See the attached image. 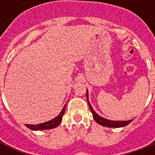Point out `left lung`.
Listing matches in <instances>:
<instances>
[{
    "instance_id": "8db88e82",
    "label": "left lung",
    "mask_w": 155,
    "mask_h": 155,
    "mask_svg": "<svg viewBox=\"0 0 155 155\" xmlns=\"http://www.w3.org/2000/svg\"><path fill=\"white\" fill-rule=\"evenodd\" d=\"M87 103H88V105H89L90 110L92 113V117L94 118V120L97 121L99 125H103V126H105V127H109V128H120V127H124L125 125H129L133 120H108V119H105V118L102 117L101 116H99L96 112L94 111V109L92 108V105L90 104L89 100H88V92H87Z\"/></svg>"
}]
</instances>
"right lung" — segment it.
Returning a JSON list of instances; mask_svg holds the SVG:
<instances>
[{
  "instance_id": "right-lung-1",
  "label": "right lung",
  "mask_w": 155,
  "mask_h": 155,
  "mask_svg": "<svg viewBox=\"0 0 155 155\" xmlns=\"http://www.w3.org/2000/svg\"><path fill=\"white\" fill-rule=\"evenodd\" d=\"M65 108L66 104L63 106V109L60 112V113L58 114L56 117H54L52 120L47 121V122L41 123V124H38V125H25V126L29 128L30 130H51V129H54V128L57 127L59 125V124L62 121L63 119V116L64 115L65 113Z\"/></svg>"
}]
</instances>
